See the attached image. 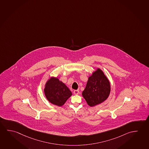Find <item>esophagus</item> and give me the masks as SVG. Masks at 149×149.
<instances>
[{"mask_svg":"<svg viewBox=\"0 0 149 149\" xmlns=\"http://www.w3.org/2000/svg\"><path fill=\"white\" fill-rule=\"evenodd\" d=\"M73 93H74V95H78L79 94V91H78V90H74V91H73Z\"/></svg>","mask_w":149,"mask_h":149,"instance_id":"1","label":"esophagus"}]
</instances>
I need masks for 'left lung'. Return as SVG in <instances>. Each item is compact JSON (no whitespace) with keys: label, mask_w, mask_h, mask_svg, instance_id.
I'll list each match as a JSON object with an SVG mask.
<instances>
[{"label":"left lung","mask_w":149,"mask_h":149,"mask_svg":"<svg viewBox=\"0 0 149 149\" xmlns=\"http://www.w3.org/2000/svg\"><path fill=\"white\" fill-rule=\"evenodd\" d=\"M111 91V85L103 71L97 68L88 79L82 96L88 106L94 107L105 101Z\"/></svg>","instance_id":"1"}]
</instances>
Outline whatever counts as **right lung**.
<instances>
[{"label": "right lung", "instance_id": "1", "mask_svg": "<svg viewBox=\"0 0 149 149\" xmlns=\"http://www.w3.org/2000/svg\"><path fill=\"white\" fill-rule=\"evenodd\" d=\"M44 93L49 102L59 107L63 106L72 95V93L65 84L54 77L47 80L45 85Z\"/></svg>", "mask_w": 149, "mask_h": 149}]
</instances>
